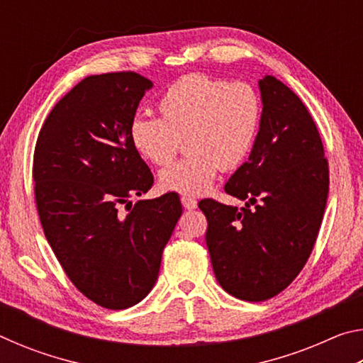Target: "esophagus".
<instances>
[{
  "mask_svg": "<svg viewBox=\"0 0 363 363\" xmlns=\"http://www.w3.org/2000/svg\"><path fill=\"white\" fill-rule=\"evenodd\" d=\"M181 203L184 208H186V210H195L196 208V200L192 199V196H187V195L181 196Z\"/></svg>",
  "mask_w": 363,
  "mask_h": 363,
  "instance_id": "34e87169",
  "label": "esophagus"
}]
</instances>
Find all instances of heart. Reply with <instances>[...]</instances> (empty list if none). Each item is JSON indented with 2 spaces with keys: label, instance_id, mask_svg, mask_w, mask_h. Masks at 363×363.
Listing matches in <instances>:
<instances>
[{
  "label": "heart",
  "instance_id": "obj_1",
  "mask_svg": "<svg viewBox=\"0 0 363 363\" xmlns=\"http://www.w3.org/2000/svg\"><path fill=\"white\" fill-rule=\"evenodd\" d=\"M160 118L136 116L131 144L157 167L168 164L186 143L189 155L160 173V186L177 194H203L220 167L232 169L253 149L262 121V101L250 83L200 73L177 79L157 102Z\"/></svg>",
  "mask_w": 363,
  "mask_h": 363
}]
</instances>
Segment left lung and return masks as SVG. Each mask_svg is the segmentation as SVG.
I'll use <instances>...</instances> for the list:
<instances>
[{
    "mask_svg": "<svg viewBox=\"0 0 363 363\" xmlns=\"http://www.w3.org/2000/svg\"><path fill=\"white\" fill-rule=\"evenodd\" d=\"M262 121L248 162L225 184L243 208L213 199L208 220L214 275L238 299L274 298L298 277L314 248L328 196V162L311 113L275 77L259 79Z\"/></svg>",
    "mask_w": 363,
    "mask_h": 363,
    "instance_id": "obj_1",
    "label": "left lung"
}]
</instances>
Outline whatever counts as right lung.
<instances>
[{
  "instance_id": "add662e5",
  "label": "right lung",
  "mask_w": 363,
  "mask_h": 363,
  "mask_svg": "<svg viewBox=\"0 0 363 363\" xmlns=\"http://www.w3.org/2000/svg\"><path fill=\"white\" fill-rule=\"evenodd\" d=\"M150 79L93 75L60 99L35 145L36 210L67 277L106 309H128L155 285L164 245L182 214L179 195L139 200L152 187L130 125Z\"/></svg>"
}]
</instances>
